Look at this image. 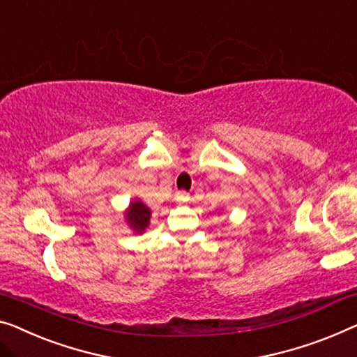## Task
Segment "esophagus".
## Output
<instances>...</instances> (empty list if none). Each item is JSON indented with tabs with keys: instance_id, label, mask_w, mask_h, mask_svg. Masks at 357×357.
<instances>
[{
	"instance_id": "1",
	"label": "esophagus",
	"mask_w": 357,
	"mask_h": 357,
	"mask_svg": "<svg viewBox=\"0 0 357 357\" xmlns=\"http://www.w3.org/2000/svg\"><path fill=\"white\" fill-rule=\"evenodd\" d=\"M174 200H176L178 204H184V202L189 200V195L188 192H184V190H179V192H176V195H174Z\"/></svg>"
}]
</instances>
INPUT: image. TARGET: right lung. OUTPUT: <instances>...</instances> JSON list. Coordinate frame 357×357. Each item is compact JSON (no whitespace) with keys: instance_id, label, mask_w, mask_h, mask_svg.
Wrapping results in <instances>:
<instances>
[{"instance_id":"add662e5","label":"right lung","mask_w":357,"mask_h":357,"mask_svg":"<svg viewBox=\"0 0 357 357\" xmlns=\"http://www.w3.org/2000/svg\"><path fill=\"white\" fill-rule=\"evenodd\" d=\"M126 221L136 234H142L151 222V210L139 199L132 200L126 211Z\"/></svg>"}]
</instances>
